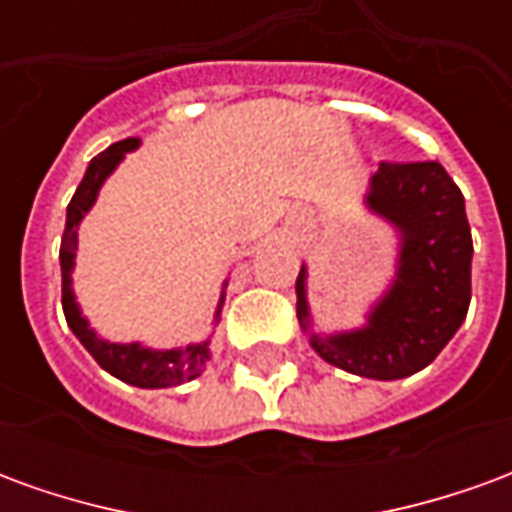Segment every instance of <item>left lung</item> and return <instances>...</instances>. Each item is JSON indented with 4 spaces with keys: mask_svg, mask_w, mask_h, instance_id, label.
I'll list each match as a JSON object with an SVG mask.
<instances>
[{
    "mask_svg": "<svg viewBox=\"0 0 512 512\" xmlns=\"http://www.w3.org/2000/svg\"><path fill=\"white\" fill-rule=\"evenodd\" d=\"M367 211L395 227V277L351 332L321 334L307 301V266L296 279V315L323 362L376 381L428 367L461 329L472 301V230L461 189L439 161L381 164L370 175Z\"/></svg>",
    "mask_w": 512,
    "mask_h": 512,
    "instance_id": "left-lung-1",
    "label": "left lung"
}]
</instances>
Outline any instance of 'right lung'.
I'll use <instances>...</instances> for the list:
<instances>
[{
    "label": "right lung",
    "mask_w": 512,
    "mask_h": 512,
    "mask_svg": "<svg viewBox=\"0 0 512 512\" xmlns=\"http://www.w3.org/2000/svg\"><path fill=\"white\" fill-rule=\"evenodd\" d=\"M139 147V139H123L106 147L104 153L90 161V167L84 172L79 189L73 194L71 205H68V216H65V233H62L60 246V266H62V310H65V321L71 326V332L79 337V343L90 351L98 365L104 367L106 373H112L120 381H126L139 389H167V386H180L186 381H194L202 376V370L211 359V337L202 343H189L183 348H169V351H158V348H147L142 343H109L104 337H98L90 321L84 318L76 296H73V263H76V246H79V222H82L87 211L93 208L98 200V191L104 186V180L117 169V164L126 158V153ZM224 304V290L213 323H219Z\"/></svg>",
    "instance_id": "obj_1"
}]
</instances>
